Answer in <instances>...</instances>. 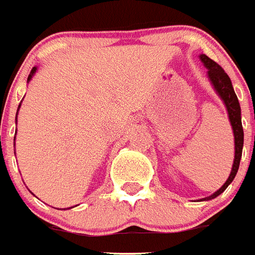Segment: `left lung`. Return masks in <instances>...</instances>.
Instances as JSON below:
<instances>
[{
  "label": "left lung",
  "mask_w": 255,
  "mask_h": 255,
  "mask_svg": "<svg viewBox=\"0 0 255 255\" xmlns=\"http://www.w3.org/2000/svg\"><path fill=\"white\" fill-rule=\"evenodd\" d=\"M199 58H200L201 63L207 68V76H208L209 81H211L212 87L216 91V93L219 95L220 99L223 100L224 105L227 108L228 117H229V122H231L234 135V160L231 174H229V178L227 179V182L224 183L223 187L217 189L215 193H212L211 196L201 199V201H208L217 197L219 195H221L228 188V185L233 182L234 176L237 175L238 167H240V160H241L242 155V147H244V129H242L241 122V107H240L237 95L234 92L233 85H232V81L229 79V76H228L225 71L217 63H215L212 59H209L207 55L201 54Z\"/></svg>",
  "instance_id": "left-lung-1"
}]
</instances>
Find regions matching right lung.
I'll return each mask as SVG.
<instances>
[{
    "label": "right lung",
    "mask_w": 255,
    "mask_h": 255,
    "mask_svg": "<svg viewBox=\"0 0 255 255\" xmlns=\"http://www.w3.org/2000/svg\"><path fill=\"white\" fill-rule=\"evenodd\" d=\"M36 70H38V68H36V67H34V68H32L31 72H30V75H28V77H27V83H28V81H30V80H31L32 76H34V75H35ZM21 103H22V101H21ZM19 108H21V104H19V105H18L17 115H15V125H17V116H18V112H19ZM15 134H17V130H15ZM14 140H15V138H14ZM14 144H15V142H14Z\"/></svg>",
    "instance_id": "obj_1"
}]
</instances>
